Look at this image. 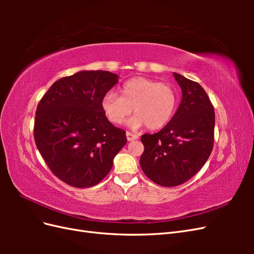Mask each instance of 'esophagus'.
<instances>
[{
    "mask_svg": "<svg viewBox=\"0 0 254 254\" xmlns=\"http://www.w3.org/2000/svg\"><path fill=\"white\" fill-rule=\"evenodd\" d=\"M126 136H127V140L128 141H133V140H136L137 137V134H135V133H132V132H129V131H127L126 132Z\"/></svg>",
    "mask_w": 254,
    "mask_h": 254,
    "instance_id": "1",
    "label": "esophagus"
}]
</instances>
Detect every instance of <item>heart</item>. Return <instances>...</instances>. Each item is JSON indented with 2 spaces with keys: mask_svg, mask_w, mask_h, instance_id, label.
Here are the masks:
<instances>
[{
  "mask_svg": "<svg viewBox=\"0 0 254 254\" xmlns=\"http://www.w3.org/2000/svg\"><path fill=\"white\" fill-rule=\"evenodd\" d=\"M177 101V92L171 84L147 77H133L123 84L121 96L112 91L107 92L101 106L106 118L115 125L124 123L133 108L135 114L128 122L130 126L146 125L150 130H157L172 120Z\"/></svg>",
  "mask_w": 254,
  "mask_h": 254,
  "instance_id": "1",
  "label": "heart"
}]
</instances>
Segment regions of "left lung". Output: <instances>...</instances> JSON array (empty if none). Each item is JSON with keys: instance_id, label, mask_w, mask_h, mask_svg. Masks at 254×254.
I'll list each match as a JSON object with an SVG mask.
<instances>
[{"instance_id": "8db88e82", "label": "left lung", "mask_w": 254, "mask_h": 254, "mask_svg": "<svg viewBox=\"0 0 254 254\" xmlns=\"http://www.w3.org/2000/svg\"><path fill=\"white\" fill-rule=\"evenodd\" d=\"M182 99L168 124L159 132L141 136L144 174L162 187L180 186L209 159L214 144V107L198 82L174 73Z\"/></svg>"}]
</instances>
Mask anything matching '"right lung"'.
Returning a JSON list of instances; mask_svg holds the SVG:
<instances>
[{
	"mask_svg": "<svg viewBox=\"0 0 254 254\" xmlns=\"http://www.w3.org/2000/svg\"><path fill=\"white\" fill-rule=\"evenodd\" d=\"M118 81L108 71H80L54 82L38 104L37 148L52 173L68 186H96L127 143L125 130L113 126L101 106Z\"/></svg>",
	"mask_w": 254,
	"mask_h": 254,
	"instance_id": "obj_1",
	"label": "right lung"
}]
</instances>
